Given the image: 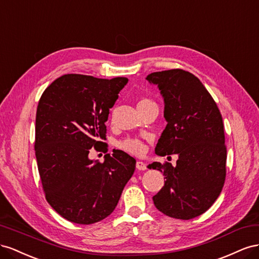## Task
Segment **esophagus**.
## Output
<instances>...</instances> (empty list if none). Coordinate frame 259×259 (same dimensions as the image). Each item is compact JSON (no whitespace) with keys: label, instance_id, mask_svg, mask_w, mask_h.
Instances as JSON below:
<instances>
[{"label":"esophagus","instance_id":"34e87169","mask_svg":"<svg viewBox=\"0 0 259 259\" xmlns=\"http://www.w3.org/2000/svg\"><path fill=\"white\" fill-rule=\"evenodd\" d=\"M137 169H138V170H145V169H146V164H145V162H143V161H137Z\"/></svg>","mask_w":259,"mask_h":259}]
</instances>
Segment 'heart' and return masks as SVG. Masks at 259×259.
Returning <instances> with one entry per match:
<instances>
[{
    "label": "heart",
    "mask_w": 259,
    "mask_h": 259,
    "mask_svg": "<svg viewBox=\"0 0 259 259\" xmlns=\"http://www.w3.org/2000/svg\"><path fill=\"white\" fill-rule=\"evenodd\" d=\"M153 103L154 102L149 98H141L138 102V108L153 104ZM119 147L121 150L135 155H141L146 150L144 142L137 138H127L122 140V141L119 142Z\"/></svg>",
    "instance_id": "b5f03b06"
}]
</instances>
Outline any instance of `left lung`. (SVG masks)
<instances>
[{"label": "left lung", "instance_id": "left-lung-1", "mask_svg": "<svg viewBox=\"0 0 259 259\" xmlns=\"http://www.w3.org/2000/svg\"><path fill=\"white\" fill-rule=\"evenodd\" d=\"M165 101V130L155 147L159 156L178 154L177 166L154 161L150 169L164 174V187L153 196L166 216L189 220L207 210L226 180L227 147L223 117L207 89L183 69L152 72Z\"/></svg>", "mask_w": 259, "mask_h": 259}]
</instances>
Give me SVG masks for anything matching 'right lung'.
Instances as JSON below:
<instances>
[{
    "instance_id": "right-lung-1",
    "label": "right lung",
    "mask_w": 259,
    "mask_h": 259,
    "mask_svg": "<svg viewBox=\"0 0 259 259\" xmlns=\"http://www.w3.org/2000/svg\"><path fill=\"white\" fill-rule=\"evenodd\" d=\"M128 82L68 73L42 93L35 115L34 151L43 192L56 212L71 223L91 225L113 212L136 169V159L116 150L104 161L89 153L108 151L109 108Z\"/></svg>"
}]
</instances>
